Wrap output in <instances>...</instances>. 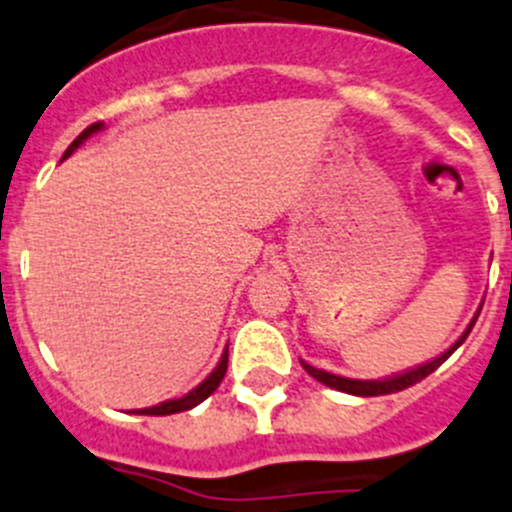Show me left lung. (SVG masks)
Instances as JSON below:
<instances>
[{
    "label": "left lung",
    "mask_w": 512,
    "mask_h": 512,
    "mask_svg": "<svg viewBox=\"0 0 512 512\" xmlns=\"http://www.w3.org/2000/svg\"><path fill=\"white\" fill-rule=\"evenodd\" d=\"M480 310H482V308H480ZM480 310H477V315H480ZM477 315H475V318H472V323H470V326H467V331L462 333L460 341H457L455 346L450 348V351H444L442 356L434 358V361H429V364L419 366V369L407 371V374L391 376V379H384V381H358V379H343V376H336V374H328V371L315 369V366L305 364V361H300V364H303V369L308 371V374L313 376L315 381H321V384L331 386V389L346 391V394H353V396H381V394H396V391L409 389V386H414V384H419V381H422V379H427V376L432 374V371H437L439 366H442L444 361H447V358H450L452 353H455L457 348H460L462 343H465V338L470 336L472 326H475Z\"/></svg>",
    "instance_id": "obj_1"
}]
</instances>
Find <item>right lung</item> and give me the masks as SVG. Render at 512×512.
I'll return each mask as SVG.
<instances>
[{
    "label": "right lung",
    "mask_w": 512,
    "mask_h": 512,
    "mask_svg": "<svg viewBox=\"0 0 512 512\" xmlns=\"http://www.w3.org/2000/svg\"><path fill=\"white\" fill-rule=\"evenodd\" d=\"M100 128H103V123H93V126H88L85 128L83 133H80L78 138H75L73 143H70L68 146V151H65V156H62V159H68L70 154H73L75 148L80 146V143L85 141V138L88 136H93L95 131H100ZM224 374H227V351L222 353V361H219V366L217 369L212 371V374L207 376V379L202 381V384L197 386V389H191L189 394L186 396H181V399H171V401H161V404H156V407H148V409H141V412L138 414H148V417H164V414H179V412H186V409H191V407H197V404H202L204 399H207V396H212L214 391H217V386L222 384V379H224Z\"/></svg>",
    "instance_id": "add662e5"
}]
</instances>
